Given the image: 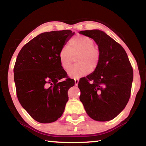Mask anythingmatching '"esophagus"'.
I'll return each mask as SVG.
<instances>
[{"label":"esophagus","instance_id":"obj_1","mask_svg":"<svg viewBox=\"0 0 146 146\" xmlns=\"http://www.w3.org/2000/svg\"><path fill=\"white\" fill-rule=\"evenodd\" d=\"M78 81H79V79L78 78H75V86H77L78 85Z\"/></svg>","mask_w":146,"mask_h":146}]
</instances>
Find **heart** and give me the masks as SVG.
Returning a JSON list of instances; mask_svg holds the SVG:
<instances>
[{"instance_id": "b5f03b06", "label": "heart", "mask_w": 146, "mask_h": 146, "mask_svg": "<svg viewBox=\"0 0 146 146\" xmlns=\"http://www.w3.org/2000/svg\"><path fill=\"white\" fill-rule=\"evenodd\" d=\"M92 38L85 35H78L69 41L68 47L64 46L59 51L58 57L61 67L67 70L71 63L72 55L78 53L75 61L77 62L68 70L71 77L79 78L94 71L99 64L100 53L95 46Z\"/></svg>"}]
</instances>
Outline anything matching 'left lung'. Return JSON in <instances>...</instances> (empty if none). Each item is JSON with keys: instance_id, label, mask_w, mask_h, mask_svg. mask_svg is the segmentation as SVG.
Here are the masks:
<instances>
[{"instance_id": "obj_1", "label": "left lung", "mask_w": 146, "mask_h": 146, "mask_svg": "<svg viewBox=\"0 0 146 146\" xmlns=\"http://www.w3.org/2000/svg\"><path fill=\"white\" fill-rule=\"evenodd\" d=\"M98 46L100 59L93 73L80 79V100L89 117L97 121L113 119L129 100L133 70L126 52L117 42L100 30L80 31Z\"/></svg>"}]
</instances>
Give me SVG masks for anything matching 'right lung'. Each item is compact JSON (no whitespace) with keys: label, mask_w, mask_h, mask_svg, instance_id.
<instances>
[{"label":"right lung","mask_w":146,"mask_h":146,"mask_svg":"<svg viewBox=\"0 0 146 146\" xmlns=\"http://www.w3.org/2000/svg\"><path fill=\"white\" fill-rule=\"evenodd\" d=\"M73 35L71 30L41 33L26 44L17 56L13 69L17 98L38 122H53L61 117L68 91L75 85L58 57L60 49ZM62 78L66 79L59 81Z\"/></svg>","instance_id":"obj_1"}]
</instances>
